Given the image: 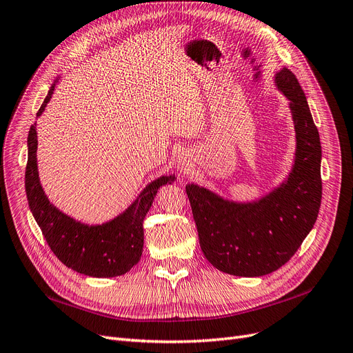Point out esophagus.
I'll list each match as a JSON object with an SVG mask.
<instances>
[{"label":"esophagus","mask_w":353,"mask_h":353,"mask_svg":"<svg viewBox=\"0 0 353 353\" xmlns=\"http://www.w3.org/2000/svg\"><path fill=\"white\" fill-rule=\"evenodd\" d=\"M177 167H179V170H180V173H188L189 170L192 168V164H190V161L188 160V157H185V155H180L179 157V161H177Z\"/></svg>","instance_id":"34e87169"}]
</instances>
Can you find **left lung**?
Segmentation results:
<instances>
[{"label":"left lung","instance_id":"obj_1","mask_svg":"<svg viewBox=\"0 0 353 353\" xmlns=\"http://www.w3.org/2000/svg\"><path fill=\"white\" fill-rule=\"evenodd\" d=\"M276 84L288 97L296 134V159L281 188L253 203H234L198 185H188L194 224L205 257L236 276H263L296 253L321 203V145L304 91L283 68Z\"/></svg>","mask_w":353,"mask_h":353}]
</instances>
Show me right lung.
<instances>
[{"label":"right lung","mask_w":353,"mask_h":353,"mask_svg":"<svg viewBox=\"0 0 353 353\" xmlns=\"http://www.w3.org/2000/svg\"><path fill=\"white\" fill-rule=\"evenodd\" d=\"M50 87L37 116L45 110L54 93ZM36 123L32 125L28 138V165H26V194L29 208L41 227L50 250L70 269L93 278L121 276L134 268L143 249V218L148 214L157 190L172 183L174 176H163L154 180L139 198L117 218L101 225H85L58 211L41 186L37 174Z\"/></svg>","instance_id":"right-lung-1"}]
</instances>
